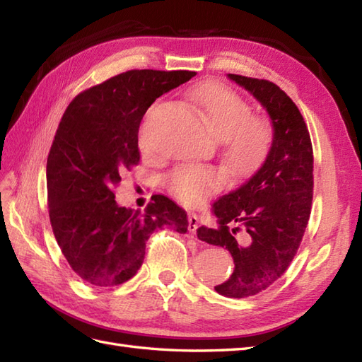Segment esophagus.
Instances as JSON below:
<instances>
[{
  "instance_id": "obj_1",
  "label": "esophagus",
  "mask_w": 362,
  "mask_h": 362,
  "mask_svg": "<svg viewBox=\"0 0 362 362\" xmlns=\"http://www.w3.org/2000/svg\"><path fill=\"white\" fill-rule=\"evenodd\" d=\"M197 227H199V218H197V214H196V213H189V214H188V230H189V233L196 235Z\"/></svg>"
}]
</instances>
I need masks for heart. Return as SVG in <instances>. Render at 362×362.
Wrapping results in <instances>:
<instances>
[{
	"label": "heart",
	"mask_w": 362,
	"mask_h": 362,
	"mask_svg": "<svg viewBox=\"0 0 362 362\" xmlns=\"http://www.w3.org/2000/svg\"><path fill=\"white\" fill-rule=\"evenodd\" d=\"M205 124L224 138V161L230 173L243 175L255 169L271 151L274 129L255 117L250 104L219 82H206L189 93ZM149 113L140 130V144L148 146ZM222 185V174L213 166L179 165L165 177V187L177 201L196 205Z\"/></svg>",
	"instance_id": "1"
}]
</instances>
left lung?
<instances>
[{"label": "left lung", "mask_w": 362, "mask_h": 362, "mask_svg": "<svg viewBox=\"0 0 362 362\" xmlns=\"http://www.w3.org/2000/svg\"><path fill=\"white\" fill-rule=\"evenodd\" d=\"M228 78L266 107L275 130L263 166L214 202L218 228H197L199 240L226 247L235 261L230 279L214 289L244 298L271 286L296 257L311 214L314 157L302 113L279 86L241 74Z\"/></svg>", "instance_id": "1"}]
</instances>
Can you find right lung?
Listing matches in <instances>:
<instances>
[{
	"instance_id": "1",
	"label": "right lung",
	"mask_w": 362,
	"mask_h": 362,
	"mask_svg": "<svg viewBox=\"0 0 362 362\" xmlns=\"http://www.w3.org/2000/svg\"><path fill=\"white\" fill-rule=\"evenodd\" d=\"M194 76L130 70L81 91L66 107L46 161L48 210L60 250L86 283L112 288L132 279L157 228L187 233V213L171 199L152 196L141 213L118 206L115 188L140 163L146 110Z\"/></svg>"
}]
</instances>
